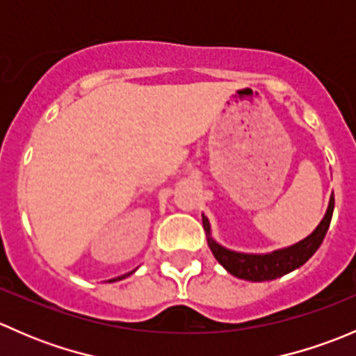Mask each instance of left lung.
<instances>
[{
  "label": "left lung",
  "mask_w": 356,
  "mask_h": 356,
  "mask_svg": "<svg viewBox=\"0 0 356 356\" xmlns=\"http://www.w3.org/2000/svg\"><path fill=\"white\" fill-rule=\"evenodd\" d=\"M334 211V195L329 200L327 211H325L324 218L321 224L317 225L310 236L301 239L296 245L282 248V250H275L272 253H239V251H232L218 245L213 238H211L210 222L204 215L203 217V229L207 232L208 246H210L211 253L217 258L218 264L238 279H245L251 282H264V281H274V279L282 277V275L289 274V272L296 270L298 267L310 260L312 254L318 250V246L324 241L327 229L331 225Z\"/></svg>",
  "instance_id": "obj_1"
}]
</instances>
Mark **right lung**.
Listing matches in <instances>:
<instances>
[{"label": "right lung", "instance_id": "1", "mask_svg": "<svg viewBox=\"0 0 356 356\" xmlns=\"http://www.w3.org/2000/svg\"><path fill=\"white\" fill-rule=\"evenodd\" d=\"M132 272H134V270H132ZM132 272H129V274H125V275H120V277H117V279H111V281H108V282H115V281H120V279H125V277H129V275H131Z\"/></svg>", "mask_w": 356, "mask_h": 356}]
</instances>
